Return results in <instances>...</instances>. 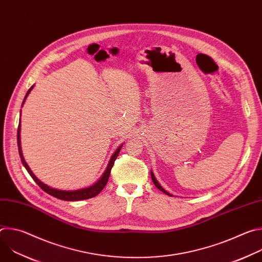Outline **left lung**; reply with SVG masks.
<instances>
[{
	"mask_svg": "<svg viewBox=\"0 0 262 262\" xmlns=\"http://www.w3.org/2000/svg\"><path fill=\"white\" fill-rule=\"evenodd\" d=\"M151 178H152V181H154V183H155V185H156V186H157V188H158V189H159V190H160V191H162V192H163V193H165V194H166V195H168V196H172V195H171V194H170V193H168V192H167V191H165V190H164V189H163V188H162V186H161V185H160V183H159V182H158V180H157V179H156V177H155V175H154V173H152V172H151Z\"/></svg>",
	"mask_w": 262,
	"mask_h": 262,
	"instance_id": "obj_1",
	"label": "left lung"
}]
</instances>
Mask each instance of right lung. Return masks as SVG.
<instances>
[{
    "label": "right lung",
    "instance_id": "right-lung-1",
    "mask_svg": "<svg viewBox=\"0 0 262 262\" xmlns=\"http://www.w3.org/2000/svg\"><path fill=\"white\" fill-rule=\"evenodd\" d=\"M33 89V86L29 89V91L27 92L25 98H24V101H23V104L27 98V96L29 95V93L31 92V90ZM21 104V106H23ZM20 121H19V124H18V128H17V146H18V152H19V157H20V160H21V163L24 165V167L27 169L28 173L31 175V177L34 179V181L38 184L40 188L48 194L58 198V199H61V200H65V201H80V200H85V199H89V198H92V197H95L97 196L101 191L102 189L105 186L107 180H108V177H110V173H111V170H112V167L114 166V163L120 152V149L122 147V145L120 147H118L117 150L114 152V155L112 156L111 160H110V163L103 173V175L100 177V179L93 185L89 186V188H86V189H82V190H77V191H60V190H56V189H53V188H50L49 185L45 184L43 182H41L38 178H37L33 173L32 171L30 170L29 166L27 165V163L25 162L24 160V157H23V154H21V149H20Z\"/></svg>",
    "mask_w": 262,
    "mask_h": 262
}]
</instances>
